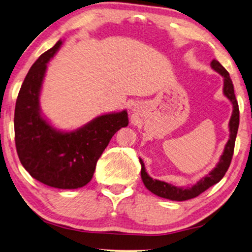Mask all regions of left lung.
I'll use <instances>...</instances> for the list:
<instances>
[{
	"instance_id": "8db88e82",
	"label": "left lung",
	"mask_w": 252,
	"mask_h": 252,
	"mask_svg": "<svg viewBox=\"0 0 252 252\" xmlns=\"http://www.w3.org/2000/svg\"><path fill=\"white\" fill-rule=\"evenodd\" d=\"M211 67L213 70H216L217 72H219L220 75L223 77V94L224 96L232 102L233 106L232 116H231L229 123L230 138L228 143L225 144L223 154L221 155L220 160L219 163L217 164V166L214 167L208 175L202 177L196 184L192 185L191 188H177L170 183L163 182V181L153 180L147 174V172L145 170V165H144L143 160L139 158V162H141L142 165L141 176L143 183L147 188V189H150V191L152 193H154L155 195L172 201H185L193 199V197L200 195L201 193L207 191V189L209 188H211L212 185L220 182V180L224 176L225 172L228 171V168L230 166L231 159H232L233 156L234 143H236V137L239 127V106L236 99V94H234L232 80H231V78L229 76V72L226 71L223 68V65H222L218 60H212Z\"/></svg>"
}]
</instances>
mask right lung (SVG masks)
<instances>
[{"mask_svg": "<svg viewBox=\"0 0 252 252\" xmlns=\"http://www.w3.org/2000/svg\"><path fill=\"white\" fill-rule=\"evenodd\" d=\"M59 40L32 64L20 89L14 111L15 146L20 162L33 179L48 187L71 189L93 179L97 160L111 137L128 125L127 111L98 116L73 131H60L42 117L40 92L49 60Z\"/></svg>", "mask_w": 252, "mask_h": 252, "instance_id": "obj_1", "label": "right lung"}]
</instances>
